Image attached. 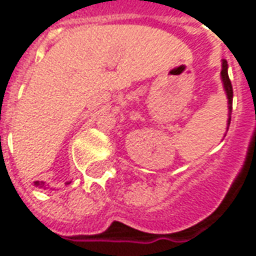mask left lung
Here are the masks:
<instances>
[{
  "mask_svg": "<svg viewBox=\"0 0 256 256\" xmlns=\"http://www.w3.org/2000/svg\"><path fill=\"white\" fill-rule=\"evenodd\" d=\"M220 80L224 84V90H225L226 98H228V126H226V132L230 124V115H232V101H233V89H232L230 79L228 75V63L226 60H222V70H220Z\"/></svg>",
  "mask_w": 256,
  "mask_h": 256,
  "instance_id": "obj_1",
  "label": "left lung"
}]
</instances>
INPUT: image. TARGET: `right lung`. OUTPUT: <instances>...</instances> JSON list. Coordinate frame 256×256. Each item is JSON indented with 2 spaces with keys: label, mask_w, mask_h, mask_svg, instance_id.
Returning <instances> with one entry per match:
<instances>
[{
  "label": "right lung",
  "mask_w": 256,
  "mask_h": 256,
  "mask_svg": "<svg viewBox=\"0 0 256 256\" xmlns=\"http://www.w3.org/2000/svg\"><path fill=\"white\" fill-rule=\"evenodd\" d=\"M70 182H71V181H70ZM70 182H67V184H70ZM34 186H36V188L46 189V185H45V182H44V181H36V182H34Z\"/></svg>",
  "instance_id": "add662e5"
}]
</instances>
